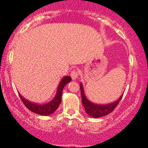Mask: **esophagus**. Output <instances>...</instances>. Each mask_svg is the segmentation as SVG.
Listing matches in <instances>:
<instances>
[{
    "label": "esophagus",
    "instance_id": "1",
    "mask_svg": "<svg viewBox=\"0 0 148 148\" xmlns=\"http://www.w3.org/2000/svg\"><path fill=\"white\" fill-rule=\"evenodd\" d=\"M78 76H79V73H78L76 71L74 70L72 71V73H71V77H72V80H76L77 79Z\"/></svg>",
    "mask_w": 148,
    "mask_h": 148
}]
</instances>
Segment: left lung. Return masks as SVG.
Returning <instances> with one entry per match:
<instances>
[{
    "label": "left lung",
    "instance_id": "1",
    "mask_svg": "<svg viewBox=\"0 0 148 148\" xmlns=\"http://www.w3.org/2000/svg\"><path fill=\"white\" fill-rule=\"evenodd\" d=\"M80 88H81L82 103L85 108V110H86V113L89 116L93 118H99L111 113L115 109V108L117 106L119 102H120V99H121L123 95V93L118 99L113 101V102L101 104V103L92 102L91 101H90L88 99L87 97L85 95L84 86H83L82 83L80 84Z\"/></svg>",
    "mask_w": 148,
    "mask_h": 148
}]
</instances>
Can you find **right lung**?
Wrapping results in <instances>:
<instances>
[{
	"label": "right lung",
	"mask_w": 148,
	"mask_h": 148,
	"mask_svg": "<svg viewBox=\"0 0 148 148\" xmlns=\"http://www.w3.org/2000/svg\"><path fill=\"white\" fill-rule=\"evenodd\" d=\"M72 81V79L69 76H65L61 79V81L59 83L58 86L57 88L56 93L54 97L47 103H39L32 102L29 100L26 99L23 97V96L21 95L20 93L19 95L20 98L24 103L25 106L30 110V111L36 113V114L40 115H51L54 113L56 109L59 107V105L61 102V97H62V93L63 91V88L68 83Z\"/></svg>",
	"instance_id": "1"
}]
</instances>
